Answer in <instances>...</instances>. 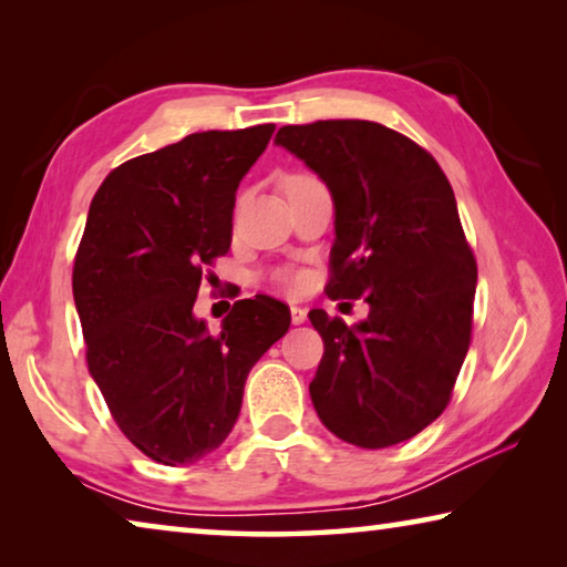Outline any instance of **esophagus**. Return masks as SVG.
Returning a JSON list of instances; mask_svg holds the SVG:
<instances>
[{
  "instance_id": "esophagus-1",
  "label": "esophagus",
  "mask_w": 567,
  "mask_h": 567,
  "mask_svg": "<svg viewBox=\"0 0 567 567\" xmlns=\"http://www.w3.org/2000/svg\"><path fill=\"white\" fill-rule=\"evenodd\" d=\"M290 318H292V324H302L307 320V310H305V307L292 305L290 307Z\"/></svg>"
}]
</instances>
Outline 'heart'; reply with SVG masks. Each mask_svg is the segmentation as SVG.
Wrapping results in <instances>:
<instances>
[{"label":"heart","instance_id":"obj_1","mask_svg":"<svg viewBox=\"0 0 567 567\" xmlns=\"http://www.w3.org/2000/svg\"><path fill=\"white\" fill-rule=\"evenodd\" d=\"M305 179H312V177L310 175H292L290 179H287V185H292V182H305ZM275 280L282 287V290L297 292L305 282V275L300 270H280L275 275Z\"/></svg>","mask_w":567,"mask_h":567}]
</instances>
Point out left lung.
Instances as JSON below:
<instances>
[{"mask_svg":"<svg viewBox=\"0 0 567 567\" xmlns=\"http://www.w3.org/2000/svg\"><path fill=\"white\" fill-rule=\"evenodd\" d=\"M275 142L332 195L328 295L370 305L352 328L310 312L324 342L318 417L368 450L415 437L447 408L473 330L477 265L453 187L430 152L378 122L287 124Z\"/></svg>","mask_w":567,"mask_h":567,"instance_id":"1","label":"left lung"}]
</instances>
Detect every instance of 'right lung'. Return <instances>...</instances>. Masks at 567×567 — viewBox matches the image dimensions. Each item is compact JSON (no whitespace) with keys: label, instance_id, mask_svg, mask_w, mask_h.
<instances>
[{"label":"right lung","instance_id":"obj_1","mask_svg":"<svg viewBox=\"0 0 567 567\" xmlns=\"http://www.w3.org/2000/svg\"><path fill=\"white\" fill-rule=\"evenodd\" d=\"M275 124L195 132L112 169L94 195L72 292L90 375L134 447L189 465L225 443L252 364L290 330V310L257 295L219 334L192 307L233 243L239 182Z\"/></svg>","mask_w":567,"mask_h":567}]
</instances>
